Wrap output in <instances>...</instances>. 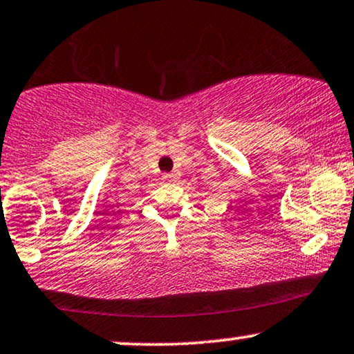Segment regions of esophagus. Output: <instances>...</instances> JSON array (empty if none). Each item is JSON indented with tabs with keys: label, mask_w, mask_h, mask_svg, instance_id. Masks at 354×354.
I'll return each mask as SVG.
<instances>
[{
	"label": "esophagus",
	"mask_w": 354,
	"mask_h": 354,
	"mask_svg": "<svg viewBox=\"0 0 354 354\" xmlns=\"http://www.w3.org/2000/svg\"><path fill=\"white\" fill-rule=\"evenodd\" d=\"M180 178V173H169V174H165L163 180H168V181H174Z\"/></svg>",
	"instance_id": "34e87169"
}]
</instances>
